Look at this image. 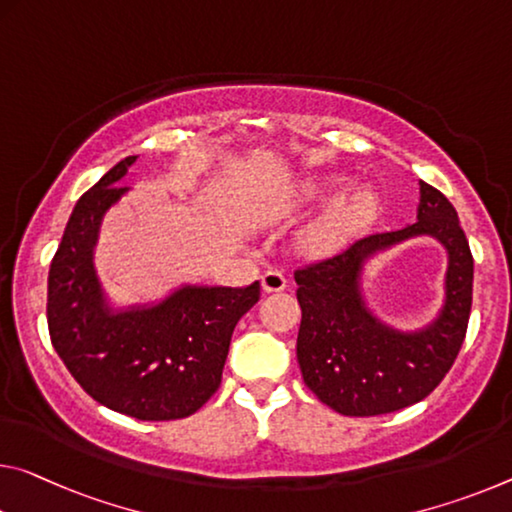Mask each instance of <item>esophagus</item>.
Returning <instances> with one entry per match:
<instances>
[{"instance_id":"34e87169","label":"esophagus","mask_w":512,"mask_h":512,"mask_svg":"<svg viewBox=\"0 0 512 512\" xmlns=\"http://www.w3.org/2000/svg\"><path fill=\"white\" fill-rule=\"evenodd\" d=\"M285 287H287V278H285V273H282V271L271 269V271H266L262 275L264 294H275V291H282Z\"/></svg>"}]
</instances>
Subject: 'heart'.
<instances>
[{"mask_svg":"<svg viewBox=\"0 0 512 512\" xmlns=\"http://www.w3.org/2000/svg\"><path fill=\"white\" fill-rule=\"evenodd\" d=\"M339 186H344V180H339V177H330V180H312L303 186V196L307 200H321L330 196L332 191H337ZM376 209H378L376 191L367 189V186H360V189L348 193L346 198L335 202V205L326 212V216L314 225L312 241L328 250L344 246L353 234H358L364 225L373 221Z\"/></svg>","mask_w":512,"mask_h":512,"instance_id":"1","label":"heart"}]
</instances>
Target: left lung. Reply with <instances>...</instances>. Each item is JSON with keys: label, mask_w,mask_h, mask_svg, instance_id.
<instances>
[{"label": "left lung", "mask_w": 512, "mask_h": 512, "mask_svg": "<svg viewBox=\"0 0 512 512\" xmlns=\"http://www.w3.org/2000/svg\"><path fill=\"white\" fill-rule=\"evenodd\" d=\"M417 221L394 232L353 241L342 253L294 273L303 312L296 355L305 385L321 403L346 417H376L426 399L449 373L472 312L474 257L456 209L442 191L419 182ZM431 233L450 253L445 310L426 331L396 333L363 305L359 271L378 249Z\"/></svg>", "instance_id": "1"}]
</instances>
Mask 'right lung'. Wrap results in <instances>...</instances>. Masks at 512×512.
<instances>
[{
	"instance_id": "add662e5",
	"label": "right lung",
	"mask_w": 512,
	"mask_h": 512,
	"mask_svg": "<svg viewBox=\"0 0 512 512\" xmlns=\"http://www.w3.org/2000/svg\"><path fill=\"white\" fill-rule=\"evenodd\" d=\"M134 161H118L72 209L47 278V328L72 378L97 403L141 421L184 419L221 387L234 326L259 300V282L182 287L154 307L111 314L93 246Z\"/></svg>"
}]
</instances>
